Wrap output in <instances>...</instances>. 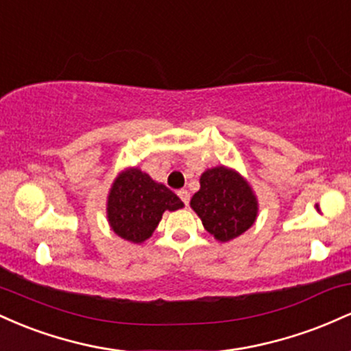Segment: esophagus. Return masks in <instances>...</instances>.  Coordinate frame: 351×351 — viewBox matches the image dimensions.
Instances as JSON below:
<instances>
[{
    "mask_svg": "<svg viewBox=\"0 0 351 351\" xmlns=\"http://www.w3.org/2000/svg\"><path fill=\"white\" fill-rule=\"evenodd\" d=\"M178 196L181 198V201H183L184 204L189 203V191L188 189H180L178 191Z\"/></svg>",
    "mask_w": 351,
    "mask_h": 351,
    "instance_id": "34e87169",
    "label": "esophagus"
}]
</instances>
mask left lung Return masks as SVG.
<instances>
[{"instance_id": "8db88e82", "label": "left lung", "mask_w": 351, "mask_h": 351, "mask_svg": "<svg viewBox=\"0 0 351 351\" xmlns=\"http://www.w3.org/2000/svg\"><path fill=\"white\" fill-rule=\"evenodd\" d=\"M189 206L206 231L219 243L236 239L256 223L259 201L249 181L234 168H208Z\"/></svg>"}]
</instances>
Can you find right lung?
Instances as JSON below:
<instances>
[{
	"label": "right lung",
	"mask_w": 351,
	"mask_h": 351,
	"mask_svg": "<svg viewBox=\"0 0 351 351\" xmlns=\"http://www.w3.org/2000/svg\"><path fill=\"white\" fill-rule=\"evenodd\" d=\"M171 189L136 167L115 176L107 196V221L117 236L134 244L152 237L165 211L183 208Z\"/></svg>",
	"instance_id": "1"
}]
</instances>
